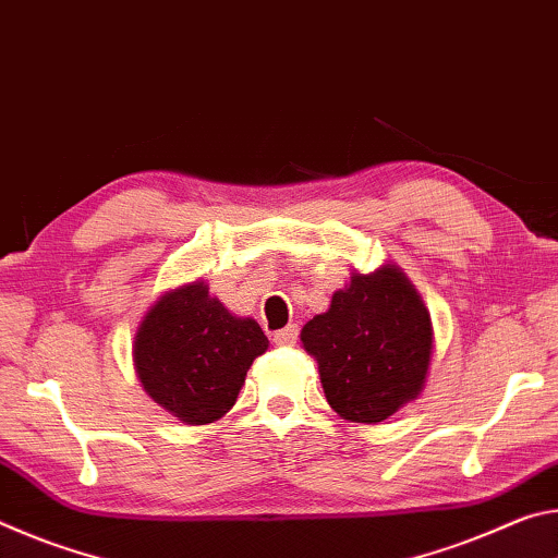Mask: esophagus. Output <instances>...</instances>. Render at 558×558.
<instances>
[{
    "label": "esophagus",
    "instance_id": "34e87169",
    "mask_svg": "<svg viewBox=\"0 0 558 558\" xmlns=\"http://www.w3.org/2000/svg\"><path fill=\"white\" fill-rule=\"evenodd\" d=\"M272 342L278 347H292L298 342V325H288L286 329H280V332L272 335Z\"/></svg>",
    "mask_w": 558,
    "mask_h": 558
}]
</instances>
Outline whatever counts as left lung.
<instances>
[{
    "mask_svg": "<svg viewBox=\"0 0 558 558\" xmlns=\"http://www.w3.org/2000/svg\"><path fill=\"white\" fill-rule=\"evenodd\" d=\"M325 396L347 421L379 423L415 399L426 381L433 332L418 292L393 266L356 272L327 313L302 327Z\"/></svg>",
    "mask_w": 558,
    "mask_h": 558,
    "instance_id": "8db88e82",
    "label": "left lung"
}]
</instances>
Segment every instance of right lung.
<instances>
[{"label":"right lung","mask_w":558,"mask_h":558,"mask_svg":"<svg viewBox=\"0 0 558 558\" xmlns=\"http://www.w3.org/2000/svg\"><path fill=\"white\" fill-rule=\"evenodd\" d=\"M268 349L256 319L233 317L204 282L159 298L135 339L145 391L189 426L231 411L253 359Z\"/></svg>","instance_id":"add662e5"}]
</instances>
